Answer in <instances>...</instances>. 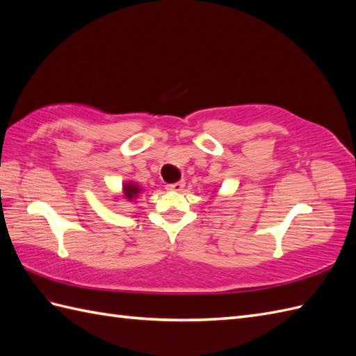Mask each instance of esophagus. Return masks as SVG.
<instances>
[{
  "mask_svg": "<svg viewBox=\"0 0 356 356\" xmlns=\"http://www.w3.org/2000/svg\"><path fill=\"white\" fill-rule=\"evenodd\" d=\"M167 191H176V193H179V191H181L185 188V181L180 180V181H176V184H168L165 185Z\"/></svg>",
  "mask_w": 356,
  "mask_h": 356,
  "instance_id": "1",
  "label": "esophagus"
}]
</instances>
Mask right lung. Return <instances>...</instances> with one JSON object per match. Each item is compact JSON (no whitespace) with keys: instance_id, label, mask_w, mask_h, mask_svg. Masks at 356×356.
Listing matches in <instances>:
<instances>
[{"instance_id":"obj_1","label":"right lung","mask_w":356,"mask_h":356,"mask_svg":"<svg viewBox=\"0 0 356 356\" xmlns=\"http://www.w3.org/2000/svg\"><path fill=\"white\" fill-rule=\"evenodd\" d=\"M123 189H124V197L127 198V200H132L134 197H136L140 194V186H136V185H134V184H126L124 186H123Z\"/></svg>"}]
</instances>
